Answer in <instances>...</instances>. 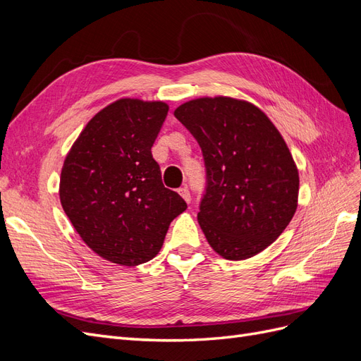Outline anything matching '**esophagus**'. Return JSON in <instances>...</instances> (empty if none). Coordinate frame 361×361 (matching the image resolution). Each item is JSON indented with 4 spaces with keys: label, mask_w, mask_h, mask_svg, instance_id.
Listing matches in <instances>:
<instances>
[{
    "label": "esophagus",
    "mask_w": 361,
    "mask_h": 361,
    "mask_svg": "<svg viewBox=\"0 0 361 361\" xmlns=\"http://www.w3.org/2000/svg\"><path fill=\"white\" fill-rule=\"evenodd\" d=\"M178 192L180 194V197L187 202V203H190L191 202V194H190V190L187 188V187H183V188H179L178 190Z\"/></svg>",
    "instance_id": "1"
}]
</instances>
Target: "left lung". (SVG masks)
I'll use <instances>...</instances> for the list:
<instances>
[{
  "instance_id": "8db88e82",
  "label": "left lung",
  "mask_w": 361,
  "mask_h": 361,
  "mask_svg": "<svg viewBox=\"0 0 361 361\" xmlns=\"http://www.w3.org/2000/svg\"><path fill=\"white\" fill-rule=\"evenodd\" d=\"M174 116L199 141L207 187L197 215L215 253L253 257L290 223L300 176L290 150L269 117L244 99L204 96Z\"/></svg>"
}]
</instances>
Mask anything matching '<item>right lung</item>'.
Segmentation results:
<instances>
[{
	"label": "right lung",
	"instance_id": "right-lung-1",
	"mask_svg": "<svg viewBox=\"0 0 361 361\" xmlns=\"http://www.w3.org/2000/svg\"><path fill=\"white\" fill-rule=\"evenodd\" d=\"M169 113L162 101L122 97L96 113L63 162L60 202L97 256L135 267L154 259L187 209L162 185L152 146Z\"/></svg>",
	"mask_w": 361,
	"mask_h": 361
}]
</instances>
